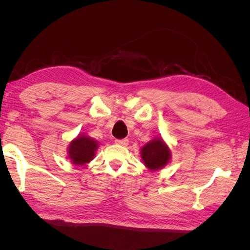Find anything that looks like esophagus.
Here are the masks:
<instances>
[{
  "label": "esophagus",
  "mask_w": 250,
  "mask_h": 250,
  "mask_svg": "<svg viewBox=\"0 0 250 250\" xmlns=\"http://www.w3.org/2000/svg\"><path fill=\"white\" fill-rule=\"evenodd\" d=\"M115 142H116V144H118V145H120V146H124V147H126V146L128 145V140H126V139L116 140Z\"/></svg>",
  "instance_id": "1"
}]
</instances>
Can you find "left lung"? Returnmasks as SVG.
I'll list each match as a JSON object with an SVG mask.
<instances>
[{
    "label": "left lung",
    "mask_w": 250,
    "mask_h": 250,
    "mask_svg": "<svg viewBox=\"0 0 250 250\" xmlns=\"http://www.w3.org/2000/svg\"><path fill=\"white\" fill-rule=\"evenodd\" d=\"M171 150L162 137L157 135L141 148V157L150 171L161 170L171 161Z\"/></svg>",
    "instance_id": "left-lung-1"
}]
</instances>
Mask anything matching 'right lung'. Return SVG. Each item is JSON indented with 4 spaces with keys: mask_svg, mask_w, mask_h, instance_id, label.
<instances>
[{
    "mask_svg": "<svg viewBox=\"0 0 250 250\" xmlns=\"http://www.w3.org/2000/svg\"><path fill=\"white\" fill-rule=\"evenodd\" d=\"M98 147L99 143L95 139L84 133L78 134V137L72 140L69 144L67 157L74 165L84 166L94 160Z\"/></svg>",
    "mask_w": 250,
    "mask_h": 250,
    "instance_id": "1",
    "label": "right lung"
}]
</instances>
